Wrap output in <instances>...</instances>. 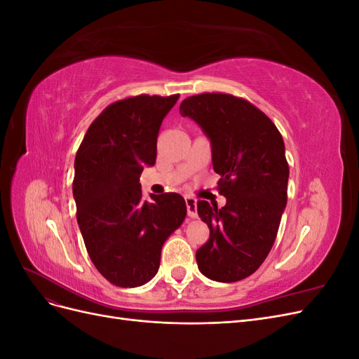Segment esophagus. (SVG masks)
I'll use <instances>...</instances> for the list:
<instances>
[{
	"label": "esophagus",
	"mask_w": 359,
	"mask_h": 359,
	"mask_svg": "<svg viewBox=\"0 0 359 359\" xmlns=\"http://www.w3.org/2000/svg\"><path fill=\"white\" fill-rule=\"evenodd\" d=\"M186 205H187V214H189L190 219H196V217H198V202H196V199L187 196L186 198Z\"/></svg>",
	"instance_id": "esophagus-1"
}]
</instances>
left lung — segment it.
<instances>
[{"instance_id":"obj_1","label":"left lung","mask_w":359,"mask_h":359,"mask_svg":"<svg viewBox=\"0 0 359 359\" xmlns=\"http://www.w3.org/2000/svg\"><path fill=\"white\" fill-rule=\"evenodd\" d=\"M180 114L210 139L212 168L222 177L223 208L198 202L210 240L196 252L201 273L220 283L252 276L266 259L287 202L289 166L274 123L231 94L191 95Z\"/></svg>"}]
</instances>
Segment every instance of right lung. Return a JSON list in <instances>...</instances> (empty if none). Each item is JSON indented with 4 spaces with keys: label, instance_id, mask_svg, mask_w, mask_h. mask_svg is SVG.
I'll return each mask as SVG.
<instances>
[{
    "label": "right lung",
    "instance_id": "1",
    "mask_svg": "<svg viewBox=\"0 0 359 359\" xmlns=\"http://www.w3.org/2000/svg\"><path fill=\"white\" fill-rule=\"evenodd\" d=\"M180 95H136L107 106L74 158L76 219L94 266L119 287H137L160 266L161 247L187 215L178 193L142 198L139 177L154 166L157 136Z\"/></svg>",
    "mask_w": 359,
    "mask_h": 359
}]
</instances>
